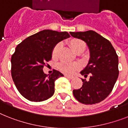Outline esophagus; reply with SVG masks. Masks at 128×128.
Wrapping results in <instances>:
<instances>
[{
    "instance_id": "esophagus-1",
    "label": "esophagus",
    "mask_w": 128,
    "mask_h": 128,
    "mask_svg": "<svg viewBox=\"0 0 128 128\" xmlns=\"http://www.w3.org/2000/svg\"><path fill=\"white\" fill-rule=\"evenodd\" d=\"M65 77L67 78L68 79H70V80H72L74 78V77L72 76H68V75H65Z\"/></svg>"
}]
</instances>
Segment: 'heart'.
<instances>
[{"mask_svg":"<svg viewBox=\"0 0 128 128\" xmlns=\"http://www.w3.org/2000/svg\"><path fill=\"white\" fill-rule=\"evenodd\" d=\"M69 44L73 51L76 53L83 52L86 48V44L84 40L80 39H72L70 40ZM60 45L57 44L54 46L52 51V56L53 58H56L58 56ZM59 70L63 73L66 74H73L80 68V65L78 63H65L62 62L58 64Z\"/></svg>","mask_w":128,"mask_h":128,"instance_id":"heart-1","label":"heart"}]
</instances>
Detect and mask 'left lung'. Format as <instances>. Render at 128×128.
<instances>
[{"label": "left lung", "mask_w": 128, "mask_h": 128, "mask_svg": "<svg viewBox=\"0 0 128 128\" xmlns=\"http://www.w3.org/2000/svg\"><path fill=\"white\" fill-rule=\"evenodd\" d=\"M70 34L85 41L90 52L88 64L80 72L85 78L89 74L90 78L82 79V88L74 89V96L85 104L98 103L108 96L118 79V55L110 42L94 31Z\"/></svg>", "instance_id": "obj_1"}]
</instances>
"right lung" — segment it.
<instances>
[{
  "label": "right lung",
  "mask_w": 128,
  "mask_h": 128,
  "mask_svg": "<svg viewBox=\"0 0 128 128\" xmlns=\"http://www.w3.org/2000/svg\"><path fill=\"white\" fill-rule=\"evenodd\" d=\"M70 37L66 32L44 30L18 44L11 58V74L16 87L24 97L30 101L40 102L53 95L55 80L64 75L54 70L48 76L42 69L51 60L55 45Z\"/></svg>",
  "instance_id": "obj_1"
}]
</instances>
